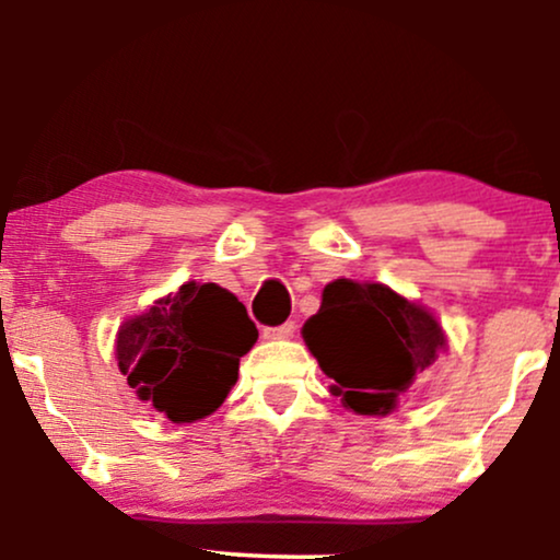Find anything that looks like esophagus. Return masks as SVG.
I'll list each match as a JSON object with an SVG mask.
<instances>
[{"mask_svg": "<svg viewBox=\"0 0 560 560\" xmlns=\"http://www.w3.org/2000/svg\"><path fill=\"white\" fill-rule=\"evenodd\" d=\"M294 329H298V326H294V320H287V324H281V326H266V329H262V337H266V339H289L294 334Z\"/></svg>", "mask_w": 560, "mask_h": 560, "instance_id": "esophagus-1", "label": "esophagus"}]
</instances>
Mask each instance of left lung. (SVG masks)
Instances as JSON below:
<instances>
[{
  "label": "left lung",
  "mask_w": 560,
  "mask_h": 560,
  "mask_svg": "<svg viewBox=\"0 0 560 560\" xmlns=\"http://www.w3.org/2000/svg\"><path fill=\"white\" fill-rule=\"evenodd\" d=\"M302 339L320 371L334 378V395L361 416H387L447 345L427 307L384 284L350 279L326 284Z\"/></svg>",
  "instance_id": "1"
}]
</instances>
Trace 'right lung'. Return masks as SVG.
<instances>
[{
	"label": "right lung",
	"mask_w": 560,
	"mask_h": 560,
	"mask_svg": "<svg viewBox=\"0 0 560 560\" xmlns=\"http://www.w3.org/2000/svg\"><path fill=\"white\" fill-rule=\"evenodd\" d=\"M255 342L258 329L229 289L189 281L120 326L115 361L139 400L191 423L221 408Z\"/></svg>",
	"instance_id": "1"
}]
</instances>
